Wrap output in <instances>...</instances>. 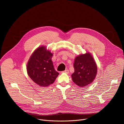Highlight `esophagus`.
Masks as SVG:
<instances>
[{"mask_svg": "<svg viewBox=\"0 0 124 124\" xmlns=\"http://www.w3.org/2000/svg\"><path fill=\"white\" fill-rule=\"evenodd\" d=\"M62 72H64V73H69L68 69H66V70H65L63 71Z\"/></svg>", "mask_w": 124, "mask_h": 124, "instance_id": "esophagus-1", "label": "esophagus"}]
</instances>
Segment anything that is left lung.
Segmentation results:
<instances>
[{"instance_id": "8db88e82", "label": "left lung", "mask_w": 124, "mask_h": 124, "mask_svg": "<svg viewBox=\"0 0 124 124\" xmlns=\"http://www.w3.org/2000/svg\"><path fill=\"white\" fill-rule=\"evenodd\" d=\"M74 72L71 75L73 82L79 87L92 83L97 74V67L93 57L87 53L77 56L73 64Z\"/></svg>"}]
</instances>
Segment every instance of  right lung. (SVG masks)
Instances as JSON below:
<instances>
[{"instance_id":"right-lung-1","label":"right lung","mask_w":124,"mask_h":124,"mask_svg":"<svg viewBox=\"0 0 124 124\" xmlns=\"http://www.w3.org/2000/svg\"><path fill=\"white\" fill-rule=\"evenodd\" d=\"M53 54L40 46L33 53L27 65L30 78L40 87H47L55 82L59 73L55 70L52 61Z\"/></svg>"}]
</instances>
